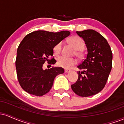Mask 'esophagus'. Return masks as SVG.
<instances>
[{
    "label": "esophagus",
    "mask_w": 124,
    "mask_h": 124,
    "mask_svg": "<svg viewBox=\"0 0 124 124\" xmlns=\"http://www.w3.org/2000/svg\"><path fill=\"white\" fill-rule=\"evenodd\" d=\"M70 72V70H69V69H65V73H69V72Z\"/></svg>",
    "instance_id": "34e87169"
}]
</instances>
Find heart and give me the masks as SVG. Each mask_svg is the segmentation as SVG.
Here are the masks:
<instances>
[{"label": "heart", "instance_id": "heart-1", "mask_svg": "<svg viewBox=\"0 0 124 124\" xmlns=\"http://www.w3.org/2000/svg\"><path fill=\"white\" fill-rule=\"evenodd\" d=\"M69 42L71 45L77 50L76 54L78 56L80 55V52L79 51L82 50L85 47V43L82 38L78 36L72 37L69 39ZM62 43L59 42L54 46V51L56 54H59L62 49ZM57 63L58 66L63 68H69L76 63V59L73 58H68L65 56H60L58 58Z\"/></svg>", "mask_w": 124, "mask_h": 124}]
</instances>
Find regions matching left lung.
Listing matches in <instances>:
<instances>
[{
	"label": "left lung",
	"instance_id": "obj_1",
	"mask_svg": "<svg viewBox=\"0 0 124 124\" xmlns=\"http://www.w3.org/2000/svg\"><path fill=\"white\" fill-rule=\"evenodd\" d=\"M76 33L85 41L87 54L78 66L83 70L79 71L78 80L71 87L79 96H93L101 92L107 82L112 68V51L106 38L96 31L86 30Z\"/></svg>",
	"mask_w": 124,
	"mask_h": 124
}]
</instances>
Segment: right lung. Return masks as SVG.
I'll use <instances>...</instances> for the list:
<instances>
[{
  "mask_svg": "<svg viewBox=\"0 0 124 124\" xmlns=\"http://www.w3.org/2000/svg\"><path fill=\"white\" fill-rule=\"evenodd\" d=\"M68 31L58 32L38 30L28 34L17 48L16 59L17 79L22 89L30 94L42 96L49 92L57 75L64 73L60 67L44 70L43 64L56 63L54 48L70 35Z\"/></svg>",
  "mask_w": 124,
  "mask_h": 124,
  "instance_id": "obj_1",
  "label": "right lung"
}]
</instances>
